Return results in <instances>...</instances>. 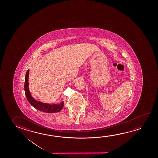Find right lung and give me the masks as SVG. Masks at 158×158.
<instances>
[{"label":"right lung","instance_id":"right-lung-1","mask_svg":"<svg viewBox=\"0 0 158 158\" xmlns=\"http://www.w3.org/2000/svg\"><path fill=\"white\" fill-rule=\"evenodd\" d=\"M29 69L26 72L25 76V81L24 85V89L25 95L27 101L32 106L40 111L46 113H55L60 111L64 106V102L62 101L60 104H50L44 103L40 101H37L31 96L29 88Z\"/></svg>","mask_w":158,"mask_h":158}]
</instances>
